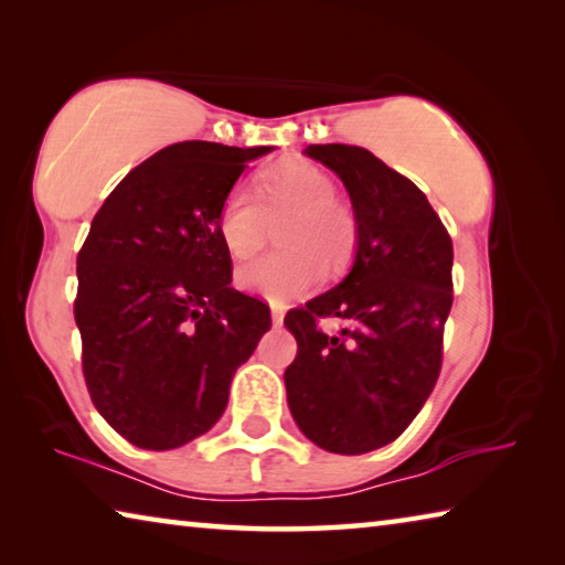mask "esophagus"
Masks as SVG:
<instances>
[{
	"instance_id": "obj_1",
	"label": "esophagus",
	"mask_w": 565,
	"mask_h": 565,
	"mask_svg": "<svg viewBox=\"0 0 565 565\" xmlns=\"http://www.w3.org/2000/svg\"><path fill=\"white\" fill-rule=\"evenodd\" d=\"M271 323H274V327H281V323H284V311L279 309V306H274V309H271Z\"/></svg>"
}]
</instances>
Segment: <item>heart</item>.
I'll use <instances>...</instances> for the list:
<instances>
[{
    "instance_id": "1",
    "label": "heart",
    "mask_w": 565,
    "mask_h": 565,
    "mask_svg": "<svg viewBox=\"0 0 565 565\" xmlns=\"http://www.w3.org/2000/svg\"><path fill=\"white\" fill-rule=\"evenodd\" d=\"M256 198L244 189L228 191L216 216L218 236L234 259H248L264 246L269 222L279 228L284 252L244 264L236 281L269 303H289L321 281L323 266L341 269L356 246V222L333 199V181L311 161H281L256 179Z\"/></svg>"
}]
</instances>
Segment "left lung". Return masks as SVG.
Listing matches in <instances>:
<instances>
[{
  "label": "left lung",
  "mask_w": 565,
  "mask_h": 565,
  "mask_svg": "<svg viewBox=\"0 0 565 565\" xmlns=\"http://www.w3.org/2000/svg\"><path fill=\"white\" fill-rule=\"evenodd\" d=\"M303 154L347 186L356 254L343 281L286 313L299 343L286 401L309 441L359 456L396 441L436 386L454 244L424 191L369 149L311 145ZM327 316L344 323L337 334L318 329Z\"/></svg>",
  "instance_id": "8db88e82"
}]
</instances>
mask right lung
I'll return each mask as SVG.
<instances>
[{
  "instance_id": "right-lung-1",
  "label": "right lung",
  "mask_w": 565,
  "mask_h": 565,
  "mask_svg": "<svg viewBox=\"0 0 565 565\" xmlns=\"http://www.w3.org/2000/svg\"><path fill=\"white\" fill-rule=\"evenodd\" d=\"M274 147L181 141L124 177L76 256L74 319L89 396L114 431L169 451L222 418L236 369L271 329L232 289L216 216L248 161Z\"/></svg>"
}]
</instances>
